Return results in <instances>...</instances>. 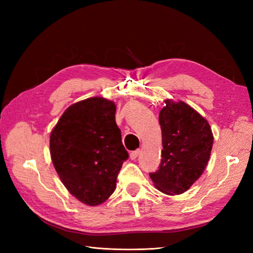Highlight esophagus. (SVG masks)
<instances>
[{
	"label": "esophagus",
	"instance_id": "1",
	"mask_svg": "<svg viewBox=\"0 0 253 253\" xmlns=\"http://www.w3.org/2000/svg\"><path fill=\"white\" fill-rule=\"evenodd\" d=\"M139 154H140V150H135V151L130 152V159L136 160L139 157Z\"/></svg>",
	"mask_w": 253,
	"mask_h": 253
}]
</instances>
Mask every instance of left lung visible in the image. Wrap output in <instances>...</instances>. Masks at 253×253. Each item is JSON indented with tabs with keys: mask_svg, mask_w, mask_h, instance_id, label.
<instances>
[{
	"mask_svg": "<svg viewBox=\"0 0 253 253\" xmlns=\"http://www.w3.org/2000/svg\"><path fill=\"white\" fill-rule=\"evenodd\" d=\"M159 121L162 160L150 173L154 186L166 195H180L203 173L211 155L213 135L207 120L185 102L165 101Z\"/></svg>",
	"mask_w": 253,
	"mask_h": 253,
	"instance_id": "obj_1",
	"label": "left lung"
}]
</instances>
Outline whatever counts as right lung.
I'll return each instance as SVG.
<instances>
[{
    "mask_svg": "<svg viewBox=\"0 0 253 253\" xmlns=\"http://www.w3.org/2000/svg\"><path fill=\"white\" fill-rule=\"evenodd\" d=\"M116 106L90 98L64 112L50 137L52 162L72 195L88 206L104 202L115 190L128 152L115 122Z\"/></svg>",
    "mask_w": 253,
    "mask_h": 253,
    "instance_id": "add662e5",
    "label": "right lung"
}]
</instances>
